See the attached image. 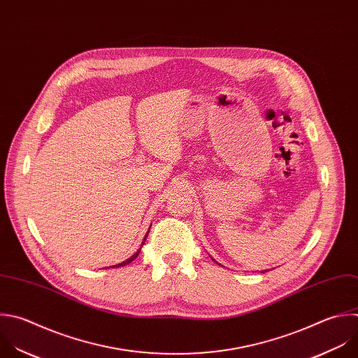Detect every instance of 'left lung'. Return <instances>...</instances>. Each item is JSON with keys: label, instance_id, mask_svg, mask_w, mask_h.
Listing matches in <instances>:
<instances>
[{"label": "left lung", "instance_id": "8db88e82", "mask_svg": "<svg viewBox=\"0 0 358 358\" xmlns=\"http://www.w3.org/2000/svg\"><path fill=\"white\" fill-rule=\"evenodd\" d=\"M210 259H212V257H210ZM212 260H213V259H212ZM216 264H219V263H217V262H216ZM219 266H220V264H219ZM222 267H223V266H222ZM266 271H268V270H263V271H262V273H266Z\"/></svg>", "mask_w": 358, "mask_h": 358}]
</instances>
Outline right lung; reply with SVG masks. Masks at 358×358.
Masks as SVG:
<instances>
[{
  "instance_id": "1",
  "label": "right lung",
  "mask_w": 358,
  "mask_h": 358,
  "mask_svg": "<svg viewBox=\"0 0 358 358\" xmlns=\"http://www.w3.org/2000/svg\"><path fill=\"white\" fill-rule=\"evenodd\" d=\"M152 226V224H150ZM148 234H149V231L146 233V236H145V239H143V242H142V245H141V248L138 249V252L135 253V255H132L128 260H125V262H122V263H119V264H116V266H113V267H124V266H127V264H129V263H132L138 256H139V253H141V249H142V246L145 245V241H146V237H148Z\"/></svg>"
}]
</instances>
